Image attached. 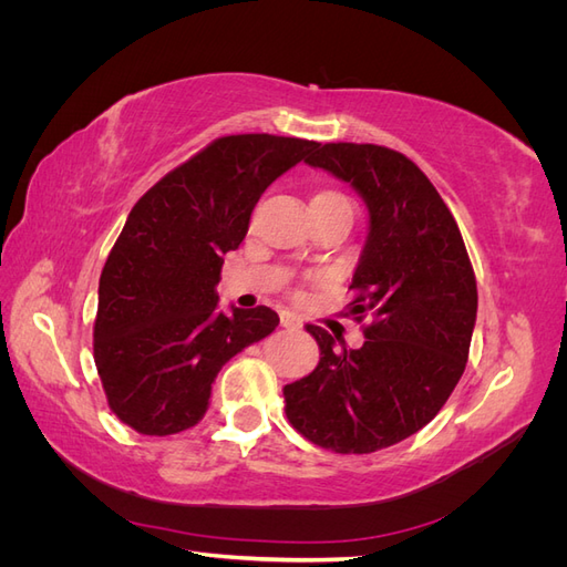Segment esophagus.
<instances>
[{"label":"esophagus","mask_w":567,"mask_h":567,"mask_svg":"<svg viewBox=\"0 0 567 567\" xmlns=\"http://www.w3.org/2000/svg\"><path fill=\"white\" fill-rule=\"evenodd\" d=\"M279 319H281V326H284V329H300V317H296L293 312L281 310Z\"/></svg>","instance_id":"1"}]
</instances>
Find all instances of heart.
<instances>
[{
    "label": "heart",
    "instance_id": "1",
    "mask_svg": "<svg viewBox=\"0 0 567 567\" xmlns=\"http://www.w3.org/2000/svg\"><path fill=\"white\" fill-rule=\"evenodd\" d=\"M333 198H346L340 192H331V188H326V192H319L312 200H333Z\"/></svg>",
    "mask_w": 567,
    "mask_h": 567
}]
</instances>
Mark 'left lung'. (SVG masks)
<instances>
[{"instance_id": "left-lung-1", "label": "left lung", "mask_w": 567, "mask_h": 567, "mask_svg": "<svg viewBox=\"0 0 567 567\" xmlns=\"http://www.w3.org/2000/svg\"><path fill=\"white\" fill-rule=\"evenodd\" d=\"M305 163L352 184L369 208V236L350 288L364 346L336 350L305 329L319 364L284 388L286 419L317 447L371 454L431 423L468 362L477 286L454 215L421 167L375 144H317Z\"/></svg>"}]
</instances>
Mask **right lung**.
Segmentation results:
<instances>
[{
	"label": "right lung",
	"instance_id": "right-lung-1",
	"mask_svg": "<svg viewBox=\"0 0 567 567\" xmlns=\"http://www.w3.org/2000/svg\"><path fill=\"white\" fill-rule=\"evenodd\" d=\"M315 146L219 136L134 203L101 271L94 319L101 385L132 431L165 437L196 425L219 369L279 326L265 305L221 315L215 286L265 188Z\"/></svg>",
	"mask_w": 567,
	"mask_h": 567
}]
</instances>
